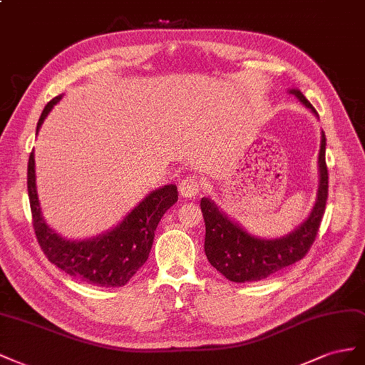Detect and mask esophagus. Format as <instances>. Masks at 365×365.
Listing matches in <instances>:
<instances>
[{
  "mask_svg": "<svg viewBox=\"0 0 365 365\" xmlns=\"http://www.w3.org/2000/svg\"><path fill=\"white\" fill-rule=\"evenodd\" d=\"M179 191L182 197H194L202 191V183L195 175L185 177V179L179 183Z\"/></svg>",
  "mask_w": 365,
  "mask_h": 365,
  "instance_id": "34e87169",
  "label": "esophagus"
}]
</instances>
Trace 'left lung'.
Segmentation results:
<instances>
[{
    "label": "left lung",
    "instance_id": "obj_1",
    "mask_svg": "<svg viewBox=\"0 0 365 365\" xmlns=\"http://www.w3.org/2000/svg\"><path fill=\"white\" fill-rule=\"evenodd\" d=\"M290 95L318 116L317 110L298 88H290ZM319 186L314 210L306 220L292 232L279 238L255 237L231 220L217 205L203 197L200 207L205 218V254L210 263L234 283H249V281L264 279L279 272L290 264L306 257L326 211L329 192V173L326 165V136L321 134V147L318 154Z\"/></svg>",
    "mask_w": 365,
    "mask_h": 365
}]
</instances>
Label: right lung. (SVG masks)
I'll list each match as a JSON object with an SVG mask.
<instances>
[{
	"mask_svg": "<svg viewBox=\"0 0 365 365\" xmlns=\"http://www.w3.org/2000/svg\"><path fill=\"white\" fill-rule=\"evenodd\" d=\"M62 95L51 99L41 113L36 134ZM27 191L36 240L50 263L73 278L101 287H120L148 259L154 231L162 215L179 199L175 185H165L150 192L111 231L88 240H67L51 229L43 217L36 192L35 154L27 165Z\"/></svg>",
	"mask_w": 365,
	"mask_h": 365,
	"instance_id": "1",
	"label": "right lung"
}]
</instances>
